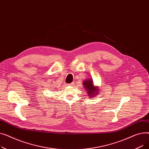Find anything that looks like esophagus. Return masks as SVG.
<instances>
[{
	"instance_id": "34e87169",
	"label": "esophagus",
	"mask_w": 149,
	"mask_h": 149,
	"mask_svg": "<svg viewBox=\"0 0 149 149\" xmlns=\"http://www.w3.org/2000/svg\"><path fill=\"white\" fill-rule=\"evenodd\" d=\"M68 85L70 86H72L74 85V83H70V84H68Z\"/></svg>"
}]
</instances>
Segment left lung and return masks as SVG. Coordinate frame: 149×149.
Listing matches in <instances>:
<instances>
[{"label":"left lung","instance_id":"left-lung-1","mask_svg":"<svg viewBox=\"0 0 149 149\" xmlns=\"http://www.w3.org/2000/svg\"><path fill=\"white\" fill-rule=\"evenodd\" d=\"M83 86L86 91L88 93V95L89 97V98L95 97L97 95H98L100 92L99 87L94 86L92 79L84 80V81L83 82Z\"/></svg>","mask_w":149,"mask_h":149}]
</instances>
